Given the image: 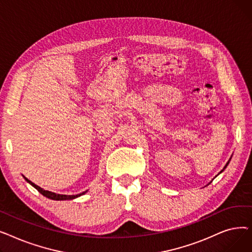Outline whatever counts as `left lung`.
<instances>
[{
    "label": "left lung",
    "instance_id": "left-lung-1",
    "mask_svg": "<svg viewBox=\"0 0 252 252\" xmlns=\"http://www.w3.org/2000/svg\"><path fill=\"white\" fill-rule=\"evenodd\" d=\"M229 161H230V159H229ZM229 161H228V162H227V164H226V165H224V167H223V169H224V168H226V167H227V165H228V164H229ZM223 169H222V170H223ZM222 170H221V171H222ZM221 171H220V173H221Z\"/></svg>",
    "mask_w": 252,
    "mask_h": 252
}]
</instances>
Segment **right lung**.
Wrapping results in <instances>:
<instances>
[{
	"label": "right lung",
	"mask_w": 252,
	"mask_h": 252,
	"mask_svg": "<svg viewBox=\"0 0 252 252\" xmlns=\"http://www.w3.org/2000/svg\"><path fill=\"white\" fill-rule=\"evenodd\" d=\"M24 179L28 181L32 186H33L39 193L41 194H43L45 197H47V198H50V199H53V200H71V199H74V198H76V197H78V196H81V195H84L86 192H83V193H81V194H77V195H60V194H56V193H53V192H50V191H46V190H44V189H42L41 187H38V186H36L35 184H33L32 181H30L29 179H26L25 177H24Z\"/></svg>",
	"instance_id": "right-lung-1"
}]
</instances>
